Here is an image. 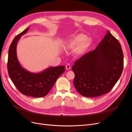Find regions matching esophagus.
I'll use <instances>...</instances> for the list:
<instances>
[{
    "label": "esophagus",
    "instance_id": "1",
    "mask_svg": "<svg viewBox=\"0 0 132 132\" xmlns=\"http://www.w3.org/2000/svg\"><path fill=\"white\" fill-rule=\"evenodd\" d=\"M71 68V65L70 64H67V65H66V70H70Z\"/></svg>",
    "mask_w": 132,
    "mask_h": 132
}]
</instances>
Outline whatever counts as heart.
Instances as JSON below:
<instances>
[{
  "label": "heart",
  "mask_w": 132,
  "mask_h": 132,
  "mask_svg": "<svg viewBox=\"0 0 132 132\" xmlns=\"http://www.w3.org/2000/svg\"><path fill=\"white\" fill-rule=\"evenodd\" d=\"M90 42V39L88 38H85V35L84 34H79L73 39L67 42L66 47L68 48H74L80 45L79 51H81L86 49Z\"/></svg>",
  "instance_id": "obj_1"
}]
</instances>
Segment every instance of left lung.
I'll return each mask as SVG.
<instances>
[{
    "label": "left lung",
    "instance_id": "1",
    "mask_svg": "<svg viewBox=\"0 0 132 132\" xmlns=\"http://www.w3.org/2000/svg\"><path fill=\"white\" fill-rule=\"evenodd\" d=\"M123 54L120 43L109 31L94 50L75 62L73 84L83 96L97 97L109 93L120 78Z\"/></svg>",
    "mask_w": 132,
    "mask_h": 132
}]
</instances>
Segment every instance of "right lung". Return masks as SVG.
Here are the masks:
<instances>
[{
	"mask_svg": "<svg viewBox=\"0 0 132 132\" xmlns=\"http://www.w3.org/2000/svg\"><path fill=\"white\" fill-rule=\"evenodd\" d=\"M29 29L27 28L13 40L9 50L7 69L12 81L20 92L24 95L38 98L49 93L57 79L65 72V67H48L40 73H33L21 67L17 58L16 45L21 36Z\"/></svg>",
	"mask_w": 132,
	"mask_h": 132,
	"instance_id": "right-lung-1",
	"label": "right lung"
}]
</instances>
